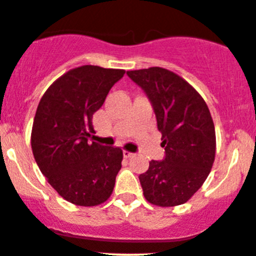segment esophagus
<instances>
[{"mask_svg":"<svg viewBox=\"0 0 256 256\" xmlns=\"http://www.w3.org/2000/svg\"><path fill=\"white\" fill-rule=\"evenodd\" d=\"M123 155H124V158H128V159H129V158H133L134 156L133 152H126V150H124V152H123Z\"/></svg>","mask_w":256,"mask_h":256,"instance_id":"esophagus-1","label":"esophagus"}]
</instances>
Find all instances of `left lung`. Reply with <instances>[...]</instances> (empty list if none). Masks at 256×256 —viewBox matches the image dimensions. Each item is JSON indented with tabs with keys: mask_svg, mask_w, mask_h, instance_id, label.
I'll return each mask as SVG.
<instances>
[{
	"mask_svg": "<svg viewBox=\"0 0 256 256\" xmlns=\"http://www.w3.org/2000/svg\"><path fill=\"white\" fill-rule=\"evenodd\" d=\"M146 94L162 132V160H152L139 175L152 204H185L207 178L216 155V132L206 102L188 82L162 68L127 71Z\"/></svg>",
	"mask_w": 256,
	"mask_h": 256,
	"instance_id": "8db88e82",
	"label": "left lung"
}]
</instances>
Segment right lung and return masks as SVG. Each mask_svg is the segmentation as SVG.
I'll use <instances>...</instances> for the list:
<instances>
[{"label":"right lung","mask_w":256,"mask_h":256,"mask_svg":"<svg viewBox=\"0 0 256 256\" xmlns=\"http://www.w3.org/2000/svg\"><path fill=\"white\" fill-rule=\"evenodd\" d=\"M126 71L84 65L58 78L42 97L32 129V150L52 188L78 206L108 200L122 168L120 148L88 143L92 116Z\"/></svg>","instance_id":"add662e5"}]
</instances>
